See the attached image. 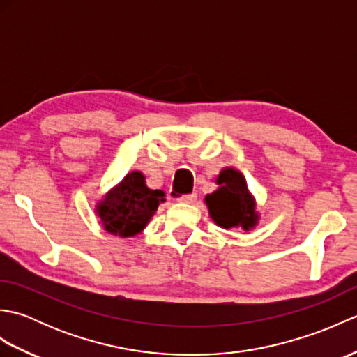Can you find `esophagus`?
Listing matches in <instances>:
<instances>
[{"label":"esophagus","instance_id":"34e87169","mask_svg":"<svg viewBox=\"0 0 357 357\" xmlns=\"http://www.w3.org/2000/svg\"><path fill=\"white\" fill-rule=\"evenodd\" d=\"M195 201H196V193L183 195L178 198V202H183V204H193Z\"/></svg>","mask_w":357,"mask_h":357}]
</instances>
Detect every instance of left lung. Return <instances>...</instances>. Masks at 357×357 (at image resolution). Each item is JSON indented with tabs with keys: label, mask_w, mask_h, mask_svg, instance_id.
Wrapping results in <instances>:
<instances>
[{
	"label": "left lung",
	"mask_w": 357,
	"mask_h": 357,
	"mask_svg": "<svg viewBox=\"0 0 357 357\" xmlns=\"http://www.w3.org/2000/svg\"><path fill=\"white\" fill-rule=\"evenodd\" d=\"M216 184L219 185L216 190L206 196L208 215L213 222L222 229L242 227L245 231L255 229L259 213L244 174L233 167H225L218 174Z\"/></svg>",
	"instance_id": "8db88e82"
}]
</instances>
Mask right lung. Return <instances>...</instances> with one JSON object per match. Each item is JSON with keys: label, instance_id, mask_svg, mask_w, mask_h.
Returning a JSON list of instances; mask_svg holds the SVG:
<instances>
[{"label": "right lung", "instance_id": "right-lung-1", "mask_svg": "<svg viewBox=\"0 0 357 357\" xmlns=\"http://www.w3.org/2000/svg\"><path fill=\"white\" fill-rule=\"evenodd\" d=\"M162 190H151L146 185V176L138 170L127 173L124 179L105 193L96 204L95 213L100 216L104 230L119 238L139 234L164 202Z\"/></svg>", "mask_w": 357, "mask_h": 357}]
</instances>
